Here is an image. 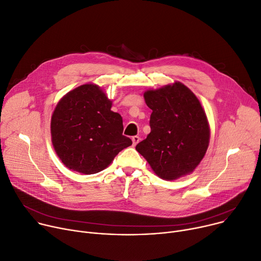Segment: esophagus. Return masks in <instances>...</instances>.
Segmentation results:
<instances>
[{
	"instance_id": "esophagus-1",
	"label": "esophagus",
	"mask_w": 261,
	"mask_h": 261,
	"mask_svg": "<svg viewBox=\"0 0 261 261\" xmlns=\"http://www.w3.org/2000/svg\"><path fill=\"white\" fill-rule=\"evenodd\" d=\"M139 140H140V138H139V136H137V135H135V136H133L132 137V143H133V147H135L138 143H139Z\"/></svg>"
}]
</instances>
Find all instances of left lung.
Instances as JSON below:
<instances>
[{
	"label": "left lung",
	"mask_w": 261,
	"mask_h": 261,
	"mask_svg": "<svg viewBox=\"0 0 261 261\" xmlns=\"http://www.w3.org/2000/svg\"><path fill=\"white\" fill-rule=\"evenodd\" d=\"M152 109L151 132L136 146L157 176L175 180L192 173L209 144V126L200 101L180 82L144 94Z\"/></svg>",
	"instance_id": "1"
}]
</instances>
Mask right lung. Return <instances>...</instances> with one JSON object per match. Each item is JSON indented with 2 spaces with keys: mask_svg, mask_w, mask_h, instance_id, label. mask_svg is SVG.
<instances>
[{
  "mask_svg": "<svg viewBox=\"0 0 261 261\" xmlns=\"http://www.w3.org/2000/svg\"><path fill=\"white\" fill-rule=\"evenodd\" d=\"M111 101L98 85L84 84L57 104L51 121L54 149L69 170L96 174L132 145L123 135L121 114L110 110Z\"/></svg>",
  "mask_w": 261,
  "mask_h": 261,
  "instance_id": "1",
  "label": "right lung"
}]
</instances>
